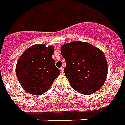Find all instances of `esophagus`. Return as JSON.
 Instances as JSON below:
<instances>
[{
  "mask_svg": "<svg viewBox=\"0 0 125 125\" xmlns=\"http://www.w3.org/2000/svg\"><path fill=\"white\" fill-rule=\"evenodd\" d=\"M60 71H61V74H63L64 73V69H63V67H61L60 68Z\"/></svg>",
  "mask_w": 125,
  "mask_h": 125,
  "instance_id": "esophagus-1",
  "label": "esophagus"
}]
</instances>
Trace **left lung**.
Here are the masks:
<instances>
[{
    "instance_id": "1",
    "label": "left lung",
    "mask_w": 125,
    "mask_h": 125,
    "mask_svg": "<svg viewBox=\"0 0 125 125\" xmlns=\"http://www.w3.org/2000/svg\"><path fill=\"white\" fill-rule=\"evenodd\" d=\"M61 52L67 64L65 76L75 91L89 95L100 89L106 79L108 64L100 49L87 42L74 41L62 45Z\"/></svg>"
}]
</instances>
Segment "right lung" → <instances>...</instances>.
<instances>
[{
    "instance_id": "obj_1",
    "label": "right lung",
    "mask_w": 125,
    "mask_h": 125,
    "mask_svg": "<svg viewBox=\"0 0 125 125\" xmlns=\"http://www.w3.org/2000/svg\"><path fill=\"white\" fill-rule=\"evenodd\" d=\"M54 48L45 44L30 47L19 58L16 75L27 92L41 95L46 92L58 77L60 71L52 58Z\"/></svg>"
}]
</instances>
